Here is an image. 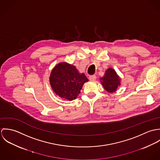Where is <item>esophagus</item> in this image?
<instances>
[{
	"instance_id": "1",
	"label": "esophagus",
	"mask_w": 160,
	"mask_h": 160,
	"mask_svg": "<svg viewBox=\"0 0 160 160\" xmlns=\"http://www.w3.org/2000/svg\"><path fill=\"white\" fill-rule=\"evenodd\" d=\"M89 79L91 81H95L96 79V76L95 75H91L89 76Z\"/></svg>"
}]
</instances>
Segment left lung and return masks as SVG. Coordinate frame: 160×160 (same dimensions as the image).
I'll use <instances>...</instances> for the list:
<instances>
[{
	"mask_svg": "<svg viewBox=\"0 0 160 160\" xmlns=\"http://www.w3.org/2000/svg\"><path fill=\"white\" fill-rule=\"evenodd\" d=\"M104 89L108 92H113L120 85V78L113 69L108 68L105 76L100 79Z\"/></svg>",
	"mask_w": 160,
	"mask_h": 160,
	"instance_id": "1",
	"label": "left lung"
}]
</instances>
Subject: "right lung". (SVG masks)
Wrapping results in <instances>:
<instances>
[{
  "label": "right lung",
  "mask_w": 160,
  "mask_h": 160,
  "mask_svg": "<svg viewBox=\"0 0 160 160\" xmlns=\"http://www.w3.org/2000/svg\"><path fill=\"white\" fill-rule=\"evenodd\" d=\"M88 81L84 73L67 63H61L52 69L50 82L53 91L60 97L68 100L75 99L84 84Z\"/></svg>",
  "instance_id": "right-lung-1"
}]
</instances>
